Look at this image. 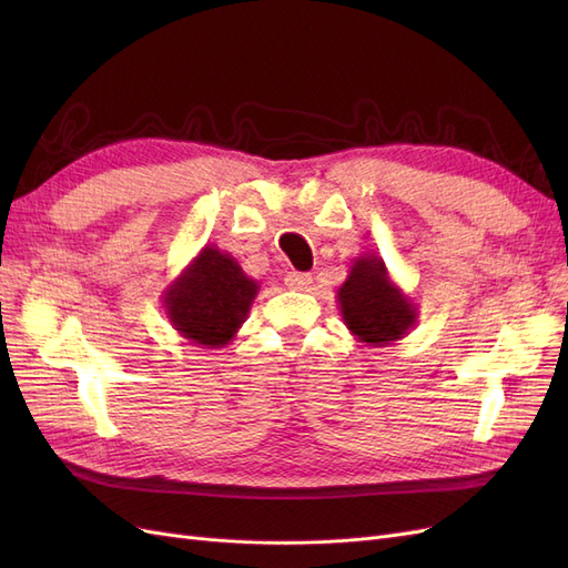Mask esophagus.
Wrapping results in <instances>:
<instances>
[{
    "label": "esophagus",
    "mask_w": 568,
    "mask_h": 568,
    "mask_svg": "<svg viewBox=\"0 0 568 568\" xmlns=\"http://www.w3.org/2000/svg\"><path fill=\"white\" fill-rule=\"evenodd\" d=\"M284 282H286V286H288V288L305 291L307 286L313 284V274H307V272H288Z\"/></svg>",
    "instance_id": "34e87169"
}]
</instances>
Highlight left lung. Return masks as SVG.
Here are the masks:
<instances>
[{"instance_id": "8db88e82", "label": "left lung", "mask_w": 568, "mask_h": 568, "mask_svg": "<svg viewBox=\"0 0 568 568\" xmlns=\"http://www.w3.org/2000/svg\"><path fill=\"white\" fill-rule=\"evenodd\" d=\"M336 301L351 334L372 348L390 346L417 324V305L393 284L386 263L376 253L355 257Z\"/></svg>"}]
</instances>
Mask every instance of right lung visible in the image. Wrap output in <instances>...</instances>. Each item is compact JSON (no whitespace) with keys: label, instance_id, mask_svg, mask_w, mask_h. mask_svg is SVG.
Segmentation results:
<instances>
[{"label":"right lung","instance_id":"add662e5","mask_svg":"<svg viewBox=\"0 0 568 568\" xmlns=\"http://www.w3.org/2000/svg\"><path fill=\"white\" fill-rule=\"evenodd\" d=\"M257 288L230 253L203 246L161 298L168 322L182 338L203 348H222L242 329Z\"/></svg>","mask_w":568,"mask_h":568}]
</instances>
